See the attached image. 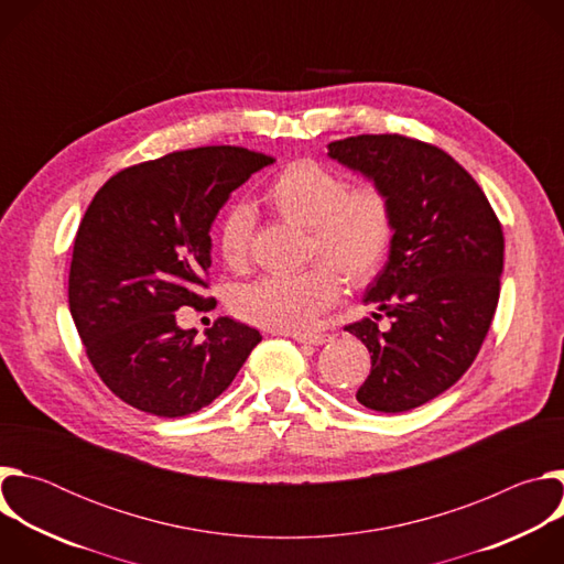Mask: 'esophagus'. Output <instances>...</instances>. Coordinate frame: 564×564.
Instances as JSON below:
<instances>
[{"label": "esophagus", "mask_w": 564, "mask_h": 564, "mask_svg": "<svg viewBox=\"0 0 564 564\" xmlns=\"http://www.w3.org/2000/svg\"><path fill=\"white\" fill-rule=\"evenodd\" d=\"M292 339L296 344H310V346H324L326 341H330L328 335H292Z\"/></svg>", "instance_id": "esophagus-1"}]
</instances>
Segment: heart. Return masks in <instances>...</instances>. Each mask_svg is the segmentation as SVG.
I'll return each mask as SVG.
<instances>
[{"mask_svg":"<svg viewBox=\"0 0 564 564\" xmlns=\"http://www.w3.org/2000/svg\"><path fill=\"white\" fill-rule=\"evenodd\" d=\"M265 203L281 218L307 227L310 254L328 261L346 283L366 285L381 270L394 234L392 203L381 185L348 187L335 170L301 158L272 178ZM252 227V212L243 205L218 220L216 243L227 268L248 265ZM334 271L314 265L296 274H268L238 290L236 310L265 330L307 333L339 299L341 281Z\"/></svg>","mask_w":564,"mask_h":564,"instance_id":"obj_1","label":"heart"}]
</instances>
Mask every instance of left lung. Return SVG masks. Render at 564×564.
<instances>
[{
	"mask_svg": "<svg viewBox=\"0 0 564 564\" xmlns=\"http://www.w3.org/2000/svg\"><path fill=\"white\" fill-rule=\"evenodd\" d=\"M328 155L392 203L388 263L364 296L392 318L390 328L361 318L344 330L370 352L359 404L404 413L448 390L485 344L500 299L502 225L473 176L431 142L364 133L330 142Z\"/></svg>",
	"mask_w": 564,
	"mask_h": 564,
	"instance_id": "obj_1",
	"label": "left lung"
}]
</instances>
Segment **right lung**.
Masks as SVG:
<instances>
[{"label": "right lung", "mask_w": 564, "mask_h": 564, "mask_svg": "<svg viewBox=\"0 0 564 564\" xmlns=\"http://www.w3.org/2000/svg\"><path fill=\"white\" fill-rule=\"evenodd\" d=\"M272 155L198 147L127 167L94 196L77 227L68 307L87 357L124 404L185 417L234 381L259 330L220 316L196 339L178 307L212 310V223L229 194Z\"/></svg>", "instance_id": "obj_1"}]
</instances>
